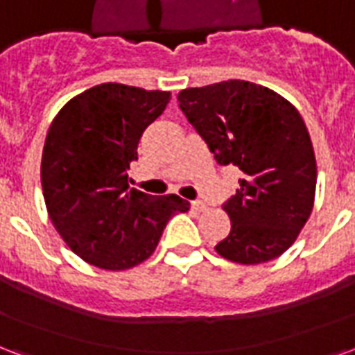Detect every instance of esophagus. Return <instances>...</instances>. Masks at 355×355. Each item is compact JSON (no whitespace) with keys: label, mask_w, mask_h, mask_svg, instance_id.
<instances>
[{"label":"esophagus","mask_w":355,"mask_h":355,"mask_svg":"<svg viewBox=\"0 0 355 355\" xmlns=\"http://www.w3.org/2000/svg\"><path fill=\"white\" fill-rule=\"evenodd\" d=\"M191 206H193L194 211H204V209H206V204H204L202 200H194Z\"/></svg>","instance_id":"obj_1"}]
</instances>
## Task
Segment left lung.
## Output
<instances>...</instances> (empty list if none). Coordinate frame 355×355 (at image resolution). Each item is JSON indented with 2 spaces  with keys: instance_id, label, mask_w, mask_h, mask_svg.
Segmentation results:
<instances>
[{
  "instance_id": "8db88e82",
  "label": "left lung",
  "mask_w": 355,
  "mask_h": 355,
  "mask_svg": "<svg viewBox=\"0 0 355 355\" xmlns=\"http://www.w3.org/2000/svg\"><path fill=\"white\" fill-rule=\"evenodd\" d=\"M181 112L220 166L241 170L223 204L230 234L215 245L238 263H262L294 243L313 211L316 159L300 112L279 93L245 80L189 87Z\"/></svg>"
}]
</instances>
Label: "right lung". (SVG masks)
<instances>
[{
  "instance_id": "1",
  "label": "right lung",
  "mask_w": 355,
  "mask_h": 355,
  "mask_svg": "<svg viewBox=\"0 0 355 355\" xmlns=\"http://www.w3.org/2000/svg\"><path fill=\"white\" fill-rule=\"evenodd\" d=\"M168 103V92L101 84L71 98L48 129L41 162L48 215L87 263L135 268L153 254L168 220L191 206L175 194L129 187L140 137Z\"/></svg>"
}]
</instances>
